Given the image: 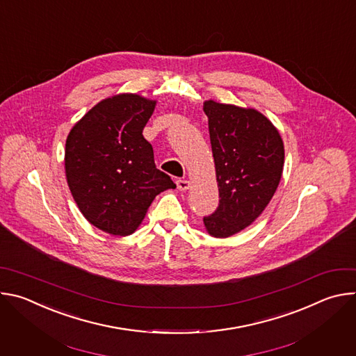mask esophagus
Segmentation results:
<instances>
[{
    "label": "esophagus",
    "mask_w": 356,
    "mask_h": 356,
    "mask_svg": "<svg viewBox=\"0 0 356 356\" xmlns=\"http://www.w3.org/2000/svg\"><path fill=\"white\" fill-rule=\"evenodd\" d=\"M176 184H177V188L180 190V191H186V190H188L190 188V181L188 180H177L176 181Z\"/></svg>",
    "instance_id": "34e87169"
}]
</instances>
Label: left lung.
I'll return each instance as SVG.
<instances>
[{
	"label": "left lung",
	"instance_id": "8db88e82",
	"mask_svg": "<svg viewBox=\"0 0 356 356\" xmlns=\"http://www.w3.org/2000/svg\"><path fill=\"white\" fill-rule=\"evenodd\" d=\"M220 191L217 210L202 218L216 238L231 236L255 221L282 179L284 146L279 131L259 111L204 103Z\"/></svg>",
	"mask_w": 356,
	"mask_h": 356
}]
</instances>
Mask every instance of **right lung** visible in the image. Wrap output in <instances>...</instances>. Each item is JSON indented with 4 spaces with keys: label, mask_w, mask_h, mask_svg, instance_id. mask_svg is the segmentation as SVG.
Here are the masks:
<instances>
[{
    "label": "right lung",
    "mask_w": 356,
    "mask_h": 356,
    "mask_svg": "<svg viewBox=\"0 0 356 356\" xmlns=\"http://www.w3.org/2000/svg\"><path fill=\"white\" fill-rule=\"evenodd\" d=\"M156 101L118 94L94 106L69 132L66 179L86 220L111 235L139 227L154 198L176 184L156 169L142 131Z\"/></svg>",
    "instance_id": "obj_1"
}]
</instances>
